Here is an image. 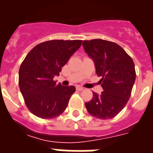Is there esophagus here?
<instances>
[{"instance_id":"1","label":"esophagus","mask_w":153,"mask_h":153,"mask_svg":"<svg viewBox=\"0 0 153 153\" xmlns=\"http://www.w3.org/2000/svg\"><path fill=\"white\" fill-rule=\"evenodd\" d=\"M84 89H83V87H82V86H76V90H78V91H82V90H83Z\"/></svg>"}]
</instances>
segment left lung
I'll return each mask as SVG.
<instances>
[{
  "label": "left lung",
  "mask_w": 153,
  "mask_h": 153,
  "mask_svg": "<svg viewBox=\"0 0 153 153\" xmlns=\"http://www.w3.org/2000/svg\"><path fill=\"white\" fill-rule=\"evenodd\" d=\"M86 53L95 63L96 73L103 91L93 92V98L85 103L90 114L100 120L115 117L126 105L136 79L132 58L116 43L102 39L83 40Z\"/></svg>",
  "instance_id": "left-lung-1"
}]
</instances>
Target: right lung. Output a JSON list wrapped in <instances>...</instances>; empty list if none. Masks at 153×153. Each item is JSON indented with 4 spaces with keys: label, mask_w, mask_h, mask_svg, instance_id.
I'll list each match as a JSON object with an SVG mask.
<instances>
[{
    "label": "right lung",
    "mask_w": 153,
    "mask_h": 153,
    "mask_svg": "<svg viewBox=\"0 0 153 153\" xmlns=\"http://www.w3.org/2000/svg\"><path fill=\"white\" fill-rule=\"evenodd\" d=\"M83 40H52L35 46L19 70V86L30 111L41 119L55 118L64 112L74 86L56 84L55 76L79 48Z\"/></svg>",
    "instance_id": "1"
}]
</instances>
